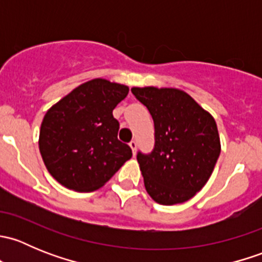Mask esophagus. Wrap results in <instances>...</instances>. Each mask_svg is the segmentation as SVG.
Instances as JSON below:
<instances>
[{
  "mask_svg": "<svg viewBox=\"0 0 262 262\" xmlns=\"http://www.w3.org/2000/svg\"><path fill=\"white\" fill-rule=\"evenodd\" d=\"M129 146H130L132 150H133V155H136V150H137V142H136V141H132L130 143H129Z\"/></svg>",
  "mask_w": 262,
  "mask_h": 262,
  "instance_id": "obj_1",
  "label": "esophagus"
}]
</instances>
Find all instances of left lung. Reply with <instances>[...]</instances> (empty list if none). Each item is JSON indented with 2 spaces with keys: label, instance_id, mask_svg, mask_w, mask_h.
Segmentation results:
<instances>
[{
  "label": "left lung",
  "instance_id": "1",
  "mask_svg": "<svg viewBox=\"0 0 262 262\" xmlns=\"http://www.w3.org/2000/svg\"><path fill=\"white\" fill-rule=\"evenodd\" d=\"M155 121V148L137 156L149 196L162 205L187 202L203 189L221 153L214 118L172 87H133Z\"/></svg>",
  "mask_w": 262,
  "mask_h": 262
}]
</instances>
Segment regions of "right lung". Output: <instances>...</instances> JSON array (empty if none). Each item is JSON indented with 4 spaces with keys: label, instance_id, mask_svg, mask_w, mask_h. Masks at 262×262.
I'll use <instances>...</instances> for the list:
<instances>
[{
    "label": "right lung",
    "instance_id": "add662e5",
    "mask_svg": "<svg viewBox=\"0 0 262 262\" xmlns=\"http://www.w3.org/2000/svg\"><path fill=\"white\" fill-rule=\"evenodd\" d=\"M129 87L94 78L76 87L44 115L39 150L50 175L75 191L104 186L132 157L118 139L119 121L113 116Z\"/></svg>",
    "mask_w": 262,
    "mask_h": 262
}]
</instances>
